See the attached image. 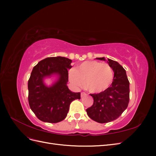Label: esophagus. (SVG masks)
<instances>
[{
	"mask_svg": "<svg viewBox=\"0 0 156 156\" xmlns=\"http://www.w3.org/2000/svg\"><path fill=\"white\" fill-rule=\"evenodd\" d=\"M87 95V94L85 93V92H81V96L83 98V97H84V96H86Z\"/></svg>",
	"mask_w": 156,
	"mask_h": 156,
	"instance_id": "34e87169",
	"label": "esophagus"
}]
</instances>
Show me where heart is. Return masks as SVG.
Here are the masks:
<instances>
[{"label": "heart", "instance_id": "heart-1", "mask_svg": "<svg viewBox=\"0 0 156 156\" xmlns=\"http://www.w3.org/2000/svg\"><path fill=\"white\" fill-rule=\"evenodd\" d=\"M69 81L76 87H81L84 81V88L89 92L98 93L110 87L114 73L109 65L98 61H86L76 69L69 71Z\"/></svg>", "mask_w": 156, "mask_h": 156}]
</instances>
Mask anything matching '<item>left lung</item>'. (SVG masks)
I'll return each instance as SVG.
<instances>
[{
	"mask_svg": "<svg viewBox=\"0 0 156 156\" xmlns=\"http://www.w3.org/2000/svg\"><path fill=\"white\" fill-rule=\"evenodd\" d=\"M96 58L105 60L104 57ZM107 62L115 73L112 83L103 92L90 94L94 103L87 109L88 116L101 124L117 119L126 109L129 101V82L126 70L115 60L108 59Z\"/></svg>",
	"mask_w": 156,
	"mask_h": 156,
	"instance_id": "1",
	"label": "left lung"
}]
</instances>
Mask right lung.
Instances as JSON below:
<instances>
[{"label": "right lung", "instance_id": "add662e5", "mask_svg": "<svg viewBox=\"0 0 156 156\" xmlns=\"http://www.w3.org/2000/svg\"><path fill=\"white\" fill-rule=\"evenodd\" d=\"M72 60L62 56L48 57L41 60L33 68L28 82L29 106L36 117L42 122L57 123L66 117L70 103L81 99V93L72 92L67 87L68 69ZM56 73L59 78L48 87L43 78Z\"/></svg>", "mask_w": 156, "mask_h": 156}]
</instances>
